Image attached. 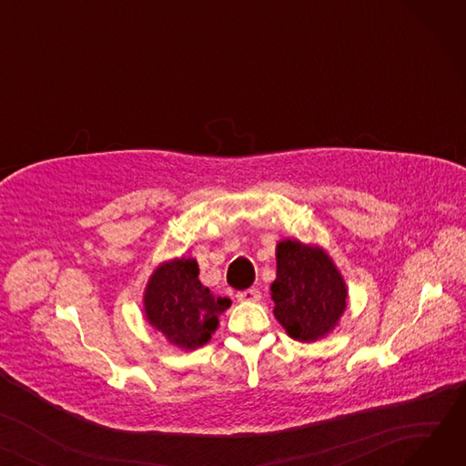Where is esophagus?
<instances>
[{
    "instance_id": "obj_1",
    "label": "esophagus",
    "mask_w": 466,
    "mask_h": 466,
    "mask_svg": "<svg viewBox=\"0 0 466 466\" xmlns=\"http://www.w3.org/2000/svg\"><path fill=\"white\" fill-rule=\"evenodd\" d=\"M238 302H258L260 300V290L251 287V289H246V290H239L236 295Z\"/></svg>"
}]
</instances>
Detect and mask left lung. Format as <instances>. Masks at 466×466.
I'll use <instances>...</instances> for the list:
<instances>
[{
	"label": "left lung",
	"instance_id": "obj_1",
	"mask_svg": "<svg viewBox=\"0 0 466 466\" xmlns=\"http://www.w3.org/2000/svg\"><path fill=\"white\" fill-rule=\"evenodd\" d=\"M274 315L290 338L315 341L338 325L348 306L344 278L325 249L283 239L276 249Z\"/></svg>",
	"mask_w": 466,
	"mask_h": 466
}]
</instances>
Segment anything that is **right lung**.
Returning <instances> with one entry per match:
<instances>
[{
    "mask_svg": "<svg viewBox=\"0 0 466 466\" xmlns=\"http://www.w3.org/2000/svg\"><path fill=\"white\" fill-rule=\"evenodd\" d=\"M198 262L174 258L162 262L145 287V319L185 351L202 348L218 327L228 299L215 297L198 279Z\"/></svg>",
    "mask_w": 466,
    "mask_h": 466,
    "instance_id": "1",
    "label": "right lung"
}]
</instances>
